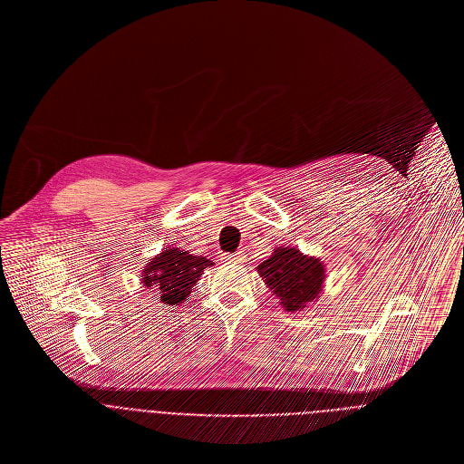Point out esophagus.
Listing matches in <instances>:
<instances>
[{"label": "esophagus", "instance_id": "1", "mask_svg": "<svg viewBox=\"0 0 464 464\" xmlns=\"http://www.w3.org/2000/svg\"><path fill=\"white\" fill-rule=\"evenodd\" d=\"M227 263H243L245 261V256L241 252H236V254H227L223 257Z\"/></svg>", "mask_w": 464, "mask_h": 464}]
</instances>
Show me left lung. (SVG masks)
Returning a JSON list of instances; mask_svg holds the SVG:
<instances>
[{
	"mask_svg": "<svg viewBox=\"0 0 464 464\" xmlns=\"http://www.w3.org/2000/svg\"><path fill=\"white\" fill-rule=\"evenodd\" d=\"M265 285L279 297L286 312H297L317 299L323 290L324 266L317 257L301 254L297 248L277 246L272 256L257 265Z\"/></svg>",
	"mask_w": 464,
	"mask_h": 464,
	"instance_id": "1",
	"label": "left lung"
}]
</instances>
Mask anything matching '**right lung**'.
Wrapping results in <instances>:
<instances>
[{
	"label": "right lung",
	"mask_w": 464,
	"mask_h": 464,
	"mask_svg": "<svg viewBox=\"0 0 464 464\" xmlns=\"http://www.w3.org/2000/svg\"><path fill=\"white\" fill-rule=\"evenodd\" d=\"M214 263L203 256H194L181 248H165L152 257L143 270V285L154 288L165 304L183 303L205 268Z\"/></svg>",
	"instance_id": "obj_1"
}]
</instances>
